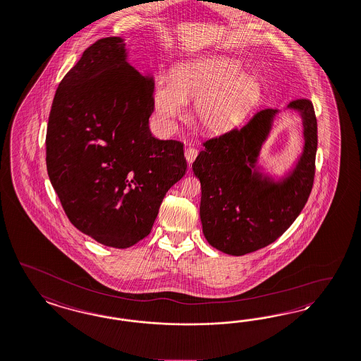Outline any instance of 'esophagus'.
Wrapping results in <instances>:
<instances>
[{
    "label": "esophagus",
    "mask_w": 361,
    "mask_h": 361,
    "mask_svg": "<svg viewBox=\"0 0 361 361\" xmlns=\"http://www.w3.org/2000/svg\"><path fill=\"white\" fill-rule=\"evenodd\" d=\"M197 154H199V152H197L196 148L188 147L187 149H185V159H187L188 164H192V162L195 161Z\"/></svg>",
    "instance_id": "34e87169"
}]
</instances>
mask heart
<instances>
[{"label":"heart","instance_id":"heart-1","mask_svg":"<svg viewBox=\"0 0 361 361\" xmlns=\"http://www.w3.org/2000/svg\"><path fill=\"white\" fill-rule=\"evenodd\" d=\"M260 97L256 77L241 72L240 63L209 59L178 68L168 85H157L153 106L161 123L172 126L183 104L195 99L193 112L200 125L221 132L238 124Z\"/></svg>","mask_w":361,"mask_h":361}]
</instances>
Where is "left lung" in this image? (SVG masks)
Segmentation results:
<instances>
[{
	"instance_id": "left-lung-1",
	"label": "left lung",
	"mask_w": 361,
	"mask_h": 361,
	"mask_svg": "<svg viewBox=\"0 0 361 361\" xmlns=\"http://www.w3.org/2000/svg\"><path fill=\"white\" fill-rule=\"evenodd\" d=\"M288 109L302 120L304 148L295 168L280 180L257 165L279 111L262 109L247 124L205 141L192 164L201 183L200 219L213 248L243 256L272 244L298 219L311 195L317 150V121L311 101Z\"/></svg>"
}]
</instances>
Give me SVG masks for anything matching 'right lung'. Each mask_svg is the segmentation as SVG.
<instances>
[{"label":"right lung","instance_id":"add662e5","mask_svg":"<svg viewBox=\"0 0 361 361\" xmlns=\"http://www.w3.org/2000/svg\"><path fill=\"white\" fill-rule=\"evenodd\" d=\"M154 82L128 63L124 38L90 45L56 90L47 168L63 211L97 243L148 236L166 192L187 172L184 145L152 136Z\"/></svg>","mask_w":361,"mask_h":361}]
</instances>
